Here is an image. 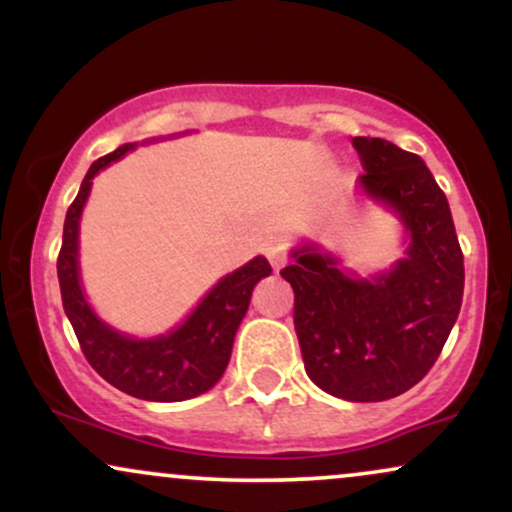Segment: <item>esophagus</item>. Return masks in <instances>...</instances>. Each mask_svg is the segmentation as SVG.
Wrapping results in <instances>:
<instances>
[{
	"instance_id": "1",
	"label": "esophagus",
	"mask_w": 512,
	"mask_h": 512,
	"mask_svg": "<svg viewBox=\"0 0 512 512\" xmlns=\"http://www.w3.org/2000/svg\"><path fill=\"white\" fill-rule=\"evenodd\" d=\"M267 260L272 264L274 269H281L286 264V252L284 248H279V245H269L267 248Z\"/></svg>"
}]
</instances>
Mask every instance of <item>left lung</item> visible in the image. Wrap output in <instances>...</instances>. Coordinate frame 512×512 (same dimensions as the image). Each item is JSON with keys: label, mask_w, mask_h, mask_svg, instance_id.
<instances>
[{"label": "left lung", "mask_w": 512, "mask_h": 512, "mask_svg": "<svg viewBox=\"0 0 512 512\" xmlns=\"http://www.w3.org/2000/svg\"><path fill=\"white\" fill-rule=\"evenodd\" d=\"M356 192L397 216L404 257L356 274L317 243L291 248L281 276L296 293L305 373L327 395L383 402L431 370L460 315L464 260L450 204L426 163L387 139L354 137Z\"/></svg>", "instance_id": "obj_1"}]
</instances>
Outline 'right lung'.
Listing matches in <instances>:
<instances>
[{"instance_id": "add662e5", "label": "right lung", "mask_w": 512, "mask_h": 512, "mask_svg": "<svg viewBox=\"0 0 512 512\" xmlns=\"http://www.w3.org/2000/svg\"><path fill=\"white\" fill-rule=\"evenodd\" d=\"M134 149L137 144H122L113 154L93 161L81 182L79 195L67 209L62 250L57 257L62 305L72 322L81 351L101 378L117 390L137 399H146V402H182V399L204 395L226 373L233 339L248 313L252 291H255L257 281L272 274V267H269L267 257L257 255L248 264L238 267L236 272L221 276L204 293L202 301L192 308V313L166 334L139 339L115 330L101 320L81 286V214H84L88 195H91L93 178Z\"/></svg>"}]
</instances>
